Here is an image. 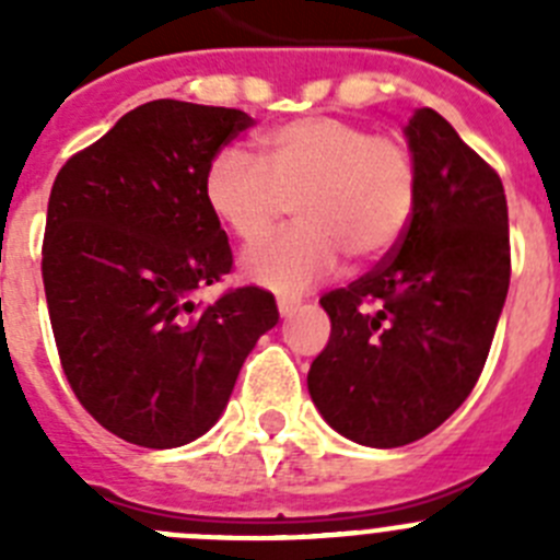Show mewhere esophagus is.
Returning <instances> with one entry per match:
<instances>
[{"label": "esophagus", "instance_id": "esophagus-1", "mask_svg": "<svg viewBox=\"0 0 560 560\" xmlns=\"http://www.w3.org/2000/svg\"><path fill=\"white\" fill-rule=\"evenodd\" d=\"M296 308H300L296 296H277V311H280V316H291Z\"/></svg>", "mask_w": 560, "mask_h": 560}]
</instances>
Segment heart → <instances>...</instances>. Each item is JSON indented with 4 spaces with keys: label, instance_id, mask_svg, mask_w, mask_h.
Returning a JSON list of instances; mask_svg holds the SVG:
<instances>
[{
    "label": "heart",
    "instance_id": "b5f03b06",
    "mask_svg": "<svg viewBox=\"0 0 560 560\" xmlns=\"http://www.w3.org/2000/svg\"><path fill=\"white\" fill-rule=\"evenodd\" d=\"M212 215L246 246L275 235L291 205L300 226L244 257V275L275 291H303L341 255L373 264L398 246L418 201V165L393 133L341 117H300L264 137V162L224 148L205 173Z\"/></svg>",
    "mask_w": 560,
    "mask_h": 560
}]
</instances>
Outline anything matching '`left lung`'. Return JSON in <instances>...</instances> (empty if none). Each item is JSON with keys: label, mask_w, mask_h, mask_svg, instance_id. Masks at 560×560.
Listing matches in <instances>:
<instances>
[{"label": "left lung", "mask_w": 560, "mask_h": 560, "mask_svg": "<svg viewBox=\"0 0 560 560\" xmlns=\"http://www.w3.org/2000/svg\"><path fill=\"white\" fill-rule=\"evenodd\" d=\"M407 137L412 221L368 275L323 294L330 339L308 370L323 418L375 448L427 438L471 395L511 285L499 173L434 108L412 114Z\"/></svg>", "instance_id": "obj_1"}]
</instances>
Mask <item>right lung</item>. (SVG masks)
<instances>
[{"instance_id":"1","label":"right lung","mask_w":560,"mask_h":560,"mask_svg":"<svg viewBox=\"0 0 560 560\" xmlns=\"http://www.w3.org/2000/svg\"><path fill=\"white\" fill-rule=\"evenodd\" d=\"M249 126L237 108L151 101L72 153L49 192L42 277L58 359L81 407L133 446L201 438L280 319L257 285L192 303L232 271L207 165Z\"/></svg>"}]
</instances>
